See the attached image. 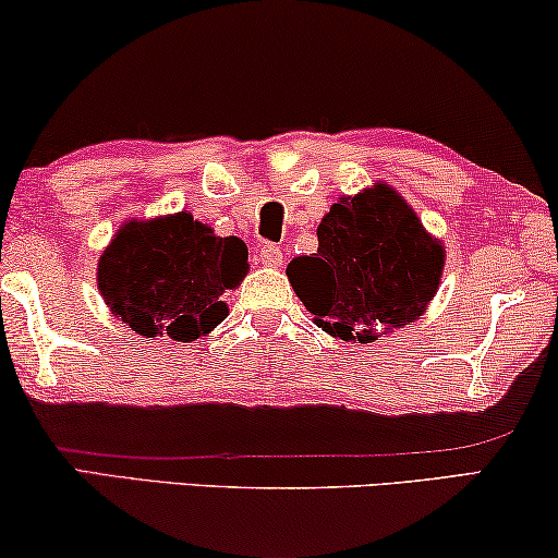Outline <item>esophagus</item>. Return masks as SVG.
I'll return each mask as SVG.
<instances>
[{"label": "esophagus", "mask_w": 558, "mask_h": 558, "mask_svg": "<svg viewBox=\"0 0 558 558\" xmlns=\"http://www.w3.org/2000/svg\"><path fill=\"white\" fill-rule=\"evenodd\" d=\"M256 256L264 266H274V269L281 266V262H284V254H281V248L274 246V243H262V246H258V251H256Z\"/></svg>", "instance_id": "esophagus-1"}]
</instances>
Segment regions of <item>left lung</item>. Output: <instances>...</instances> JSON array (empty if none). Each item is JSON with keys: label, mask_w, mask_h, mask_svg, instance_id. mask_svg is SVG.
<instances>
[{"label": "left lung", "mask_w": 558, "mask_h": 558, "mask_svg": "<svg viewBox=\"0 0 558 558\" xmlns=\"http://www.w3.org/2000/svg\"><path fill=\"white\" fill-rule=\"evenodd\" d=\"M317 254L287 266L315 325L340 340L373 342L414 323L437 294L445 246L391 185L340 197L317 226Z\"/></svg>", "instance_id": "obj_1"}]
</instances>
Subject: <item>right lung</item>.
Listing matches in <instances>:
<instances>
[{
    "label": "right lung",
    "instance_id": "1",
    "mask_svg": "<svg viewBox=\"0 0 558 558\" xmlns=\"http://www.w3.org/2000/svg\"><path fill=\"white\" fill-rule=\"evenodd\" d=\"M248 271V248L190 213L129 220L98 258V289L111 312L144 338L193 342L228 315L220 294Z\"/></svg>",
    "mask_w": 558,
    "mask_h": 558
}]
</instances>
